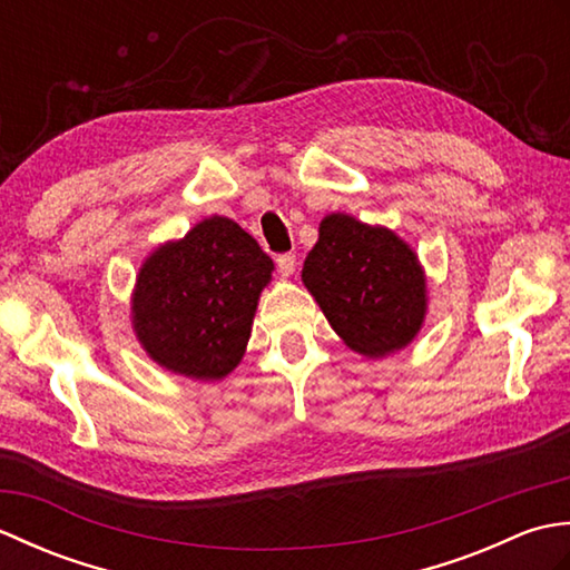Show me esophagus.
Here are the masks:
<instances>
[{
	"label": "esophagus",
	"instance_id": "esophagus-1",
	"mask_svg": "<svg viewBox=\"0 0 570 570\" xmlns=\"http://www.w3.org/2000/svg\"><path fill=\"white\" fill-rule=\"evenodd\" d=\"M276 266H278V274H282V276H292L296 272V257H294L292 252L278 254Z\"/></svg>",
	"mask_w": 570,
	"mask_h": 570
}]
</instances>
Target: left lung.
<instances>
[{"mask_svg":"<svg viewBox=\"0 0 570 570\" xmlns=\"http://www.w3.org/2000/svg\"><path fill=\"white\" fill-rule=\"evenodd\" d=\"M343 343L365 357L406 347L426 318V276L392 229L353 215H325L301 272Z\"/></svg>","mask_w":570,"mask_h":570,"instance_id":"8db88e82","label":"left lung"}]
</instances>
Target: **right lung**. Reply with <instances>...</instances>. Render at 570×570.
<instances>
[{"label": "right lung", "mask_w": 570, "mask_h": 570, "mask_svg": "<svg viewBox=\"0 0 570 570\" xmlns=\"http://www.w3.org/2000/svg\"><path fill=\"white\" fill-rule=\"evenodd\" d=\"M272 272L274 262L235 220L205 217L144 259L131 294L137 341L168 372L223 380L245 355Z\"/></svg>", "instance_id": "add662e5"}]
</instances>
